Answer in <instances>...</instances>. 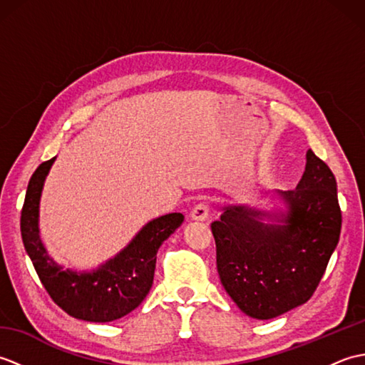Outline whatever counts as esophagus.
Listing matches in <instances>:
<instances>
[{"mask_svg":"<svg viewBox=\"0 0 365 365\" xmlns=\"http://www.w3.org/2000/svg\"><path fill=\"white\" fill-rule=\"evenodd\" d=\"M190 216L191 220L195 221H205L208 218V205L205 202H199L197 205H195V208H192Z\"/></svg>","mask_w":365,"mask_h":365,"instance_id":"1","label":"esophagus"}]
</instances>
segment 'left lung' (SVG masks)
Instances as JSON below:
<instances>
[{"label":"left lung","instance_id":"left-lung-1","mask_svg":"<svg viewBox=\"0 0 365 365\" xmlns=\"http://www.w3.org/2000/svg\"><path fill=\"white\" fill-rule=\"evenodd\" d=\"M271 196L284 208L226 205L212 222L224 290L257 320L274 319L312 297L342 227L336 177L311 149L297 188Z\"/></svg>","mask_w":365,"mask_h":365}]
</instances>
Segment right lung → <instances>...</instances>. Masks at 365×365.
Masks as SVG:
<instances>
[{"label": "right lung", "mask_w": 365, "mask_h": 365, "mask_svg": "<svg viewBox=\"0 0 365 365\" xmlns=\"http://www.w3.org/2000/svg\"><path fill=\"white\" fill-rule=\"evenodd\" d=\"M56 157L42 163L28 183L20 229L36 273L51 299L73 319L108 323L141 304L153 284L157 252L182 226V213H168L149 221L113 259L91 271L64 269L46 252L38 235V205L45 178Z\"/></svg>", "instance_id": "add662e5"}]
</instances>
